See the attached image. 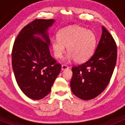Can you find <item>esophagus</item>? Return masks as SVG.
<instances>
[{"label":"esophagus","mask_w":125,"mask_h":125,"mask_svg":"<svg viewBox=\"0 0 125 125\" xmlns=\"http://www.w3.org/2000/svg\"><path fill=\"white\" fill-rule=\"evenodd\" d=\"M68 69V66L66 64H62L61 66V70H65V69Z\"/></svg>","instance_id":"1"}]
</instances>
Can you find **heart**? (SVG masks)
I'll use <instances>...</instances> for the list:
<instances>
[{
  "label": "heart",
  "instance_id": "b5f03b06",
  "mask_svg": "<svg viewBox=\"0 0 125 125\" xmlns=\"http://www.w3.org/2000/svg\"><path fill=\"white\" fill-rule=\"evenodd\" d=\"M96 44L94 33L84 27L74 25L62 29L58 33V38L52 41L54 55L57 59L62 56L66 51L69 53L67 59H74L81 63L88 60L93 54Z\"/></svg>",
  "mask_w": 125,
  "mask_h": 125
}]
</instances>
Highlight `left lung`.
I'll list each match as a JSON object with an SVG mask.
<instances>
[{
	"label": "left lung",
	"instance_id": "1",
	"mask_svg": "<svg viewBox=\"0 0 125 125\" xmlns=\"http://www.w3.org/2000/svg\"><path fill=\"white\" fill-rule=\"evenodd\" d=\"M117 59V46L110 32L102 26V34L93 56L86 62L72 68L71 89L83 100L98 96L110 82Z\"/></svg>",
	"mask_w": 125,
	"mask_h": 125
}]
</instances>
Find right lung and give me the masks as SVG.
Wrapping results in <instances>:
<instances>
[{
  "label": "right lung",
  "instance_id": "obj_1",
  "mask_svg": "<svg viewBox=\"0 0 125 125\" xmlns=\"http://www.w3.org/2000/svg\"><path fill=\"white\" fill-rule=\"evenodd\" d=\"M54 22V19H35L21 30L14 43V76L21 91L32 100L42 99L50 93L61 69L49 52L47 31Z\"/></svg>",
  "mask_w": 125,
  "mask_h": 125
}]
</instances>
